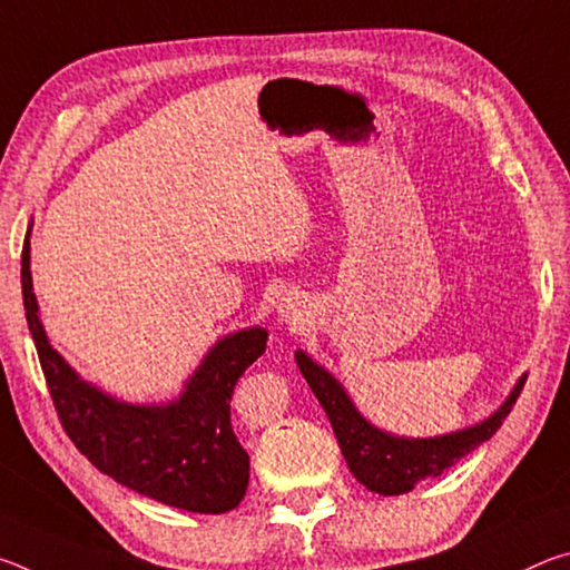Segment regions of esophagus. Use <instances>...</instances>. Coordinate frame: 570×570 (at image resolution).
<instances>
[{
    "instance_id": "1",
    "label": "esophagus",
    "mask_w": 570,
    "mask_h": 570,
    "mask_svg": "<svg viewBox=\"0 0 570 570\" xmlns=\"http://www.w3.org/2000/svg\"><path fill=\"white\" fill-rule=\"evenodd\" d=\"M278 316H282V322H286V324H302L304 322V304L298 302V296L288 294V296H284V302L278 304Z\"/></svg>"
}]
</instances>
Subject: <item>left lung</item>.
I'll use <instances>...</instances> for the list:
<instances>
[{
	"label": "left lung",
	"instance_id": "1",
	"mask_svg": "<svg viewBox=\"0 0 570 570\" xmlns=\"http://www.w3.org/2000/svg\"><path fill=\"white\" fill-rule=\"evenodd\" d=\"M296 364L302 370L304 380L308 382V387L316 394V400L326 410V417H330L334 435L340 440L346 465H350L354 478L364 488H370L372 493L380 495L407 493L420 480L442 475L460 458H465L470 450H475L482 442L493 438L495 430L503 424L510 410H513L515 400L520 397V390L525 384V377H520L503 407L493 417L475 424V428L430 440H404L372 428L354 410V404L346 397L342 384L324 366L308 360L304 352H296Z\"/></svg>",
	"mask_w": 570,
	"mask_h": 570
}]
</instances>
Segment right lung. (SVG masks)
I'll return each mask as SVG.
<instances>
[{
  "label": "right lung",
  "mask_w": 570,
  "mask_h": 570,
  "mask_svg": "<svg viewBox=\"0 0 570 570\" xmlns=\"http://www.w3.org/2000/svg\"><path fill=\"white\" fill-rule=\"evenodd\" d=\"M27 326L67 438L120 485L190 513H226L248 488V452L230 428V392L266 350L262 326L230 334L208 352L180 400L160 407L118 402L85 384L47 342L22 246Z\"/></svg>",
  "instance_id": "add662e5"
}]
</instances>
